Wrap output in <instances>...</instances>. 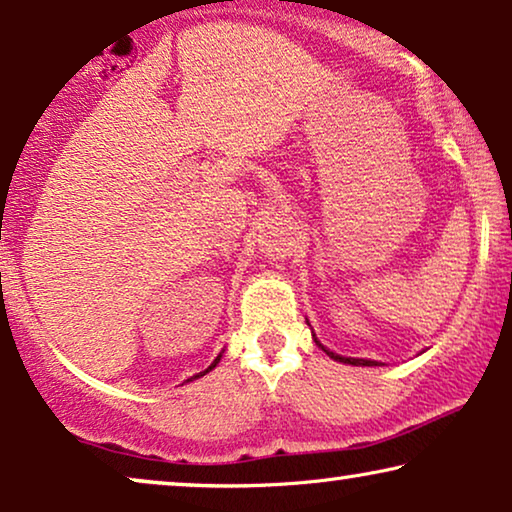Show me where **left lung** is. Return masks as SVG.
I'll return each instance as SVG.
<instances>
[{"label": "left lung", "mask_w": 512, "mask_h": 512, "mask_svg": "<svg viewBox=\"0 0 512 512\" xmlns=\"http://www.w3.org/2000/svg\"><path fill=\"white\" fill-rule=\"evenodd\" d=\"M315 338V336H313ZM315 343L320 345L322 350H325V345H322L318 338H315ZM327 355L331 357V359H336V362H345V364H355V366H376V362H371V359H352V357H341V355H336V352H329V350H325Z\"/></svg>", "instance_id": "1"}]
</instances>
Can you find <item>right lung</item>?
<instances>
[{
	"label": "right lung",
	"instance_id": "add662e5",
	"mask_svg": "<svg viewBox=\"0 0 512 512\" xmlns=\"http://www.w3.org/2000/svg\"><path fill=\"white\" fill-rule=\"evenodd\" d=\"M218 359H220V357H218ZM218 359H215V362H213L211 366H208V369H206L204 373H208V371H211V369H213V366H215V364H218ZM204 373H199V376H204ZM199 376H194V378H199Z\"/></svg>",
	"mask_w": 512,
	"mask_h": 512
}]
</instances>
